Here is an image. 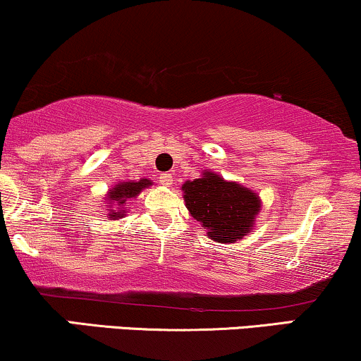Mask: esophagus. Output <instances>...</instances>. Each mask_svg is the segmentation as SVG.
Here are the masks:
<instances>
[{
  "mask_svg": "<svg viewBox=\"0 0 361 361\" xmlns=\"http://www.w3.org/2000/svg\"><path fill=\"white\" fill-rule=\"evenodd\" d=\"M160 184L171 188L172 185V173H160Z\"/></svg>",
  "mask_w": 361,
  "mask_h": 361,
  "instance_id": "obj_1",
  "label": "esophagus"
}]
</instances>
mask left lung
I'll return each mask as SVG.
<instances>
[{"mask_svg":"<svg viewBox=\"0 0 361 361\" xmlns=\"http://www.w3.org/2000/svg\"><path fill=\"white\" fill-rule=\"evenodd\" d=\"M182 190L190 216L201 222L212 241L234 243L255 228L261 211V199L255 190L209 171L199 179L185 180Z\"/></svg>","mask_w":361,"mask_h":361,"instance_id":"obj_1","label":"left lung"}]
</instances>
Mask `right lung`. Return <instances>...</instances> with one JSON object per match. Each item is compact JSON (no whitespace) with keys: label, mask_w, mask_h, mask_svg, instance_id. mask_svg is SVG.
<instances>
[{"label":"right lung","mask_w":361,"mask_h":361,"mask_svg":"<svg viewBox=\"0 0 361 361\" xmlns=\"http://www.w3.org/2000/svg\"><path fill=\"white\" fill-rule=\"evenodd\" d=\"M149 185H152V180L149 179L118 182L117 185H114L105 197L106 204H110V214H109L110 219L114 221V219H120V217H123V214H126V211H123L126 207L123 206H126L127 201L137 197V195H139L144 189L149 188Z\"/></svg>","instance_id":"obj_1"}]
</instances>
